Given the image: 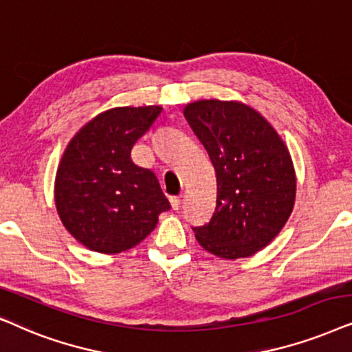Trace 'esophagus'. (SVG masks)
I'll return each instance as SVG.
<instances>
[{"label": "esophagus", "mask_w": 352, "mask_h": 352, "mask_svg": "<svg viewBox=\"0 0 352 352\" xmlns=\"http://www.w3.org/2000/svg\"><path fill=\"white\" fill-rule=\"evenodd\" d=\"M170 204H172L173 210H179L180 206H182V196H172Z\"/></svg>", "instance_id": "esophagus-1"}]
</instances>
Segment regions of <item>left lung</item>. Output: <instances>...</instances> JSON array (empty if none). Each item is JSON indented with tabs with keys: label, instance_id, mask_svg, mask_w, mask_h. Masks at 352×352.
I'll return each instance as SVG.
<instances>
[{
	"label": "left lung",
	"instance_id": "1",
	"mask_svg": "<svg viewBox=\"0 0 352 352\" xmlns=\"http://www.w3.org/2000/svg\"><path fill=\"white\" fill-rule=\"evenodd\" d=\"M184 114L217 177L212 219L193 227L206 251L252 256L278 235L292 214L296 177L282 138L259 112L236 101L191 102Z\"/></svg>",
	"mask_w": 352,
	"mask_h": 352
}]
</instances>
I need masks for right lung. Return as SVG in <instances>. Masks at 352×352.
Here are the masks:
<instances>
[{"instance_id":"right-lung-1","label":"right lung","mask_w":352,"mask_h":352,"mask_svg":"<svg viewBox=\"0 0 352 352\" xmlns=\"http://www.w3.org/2000/svg\"><path fill=\"white\" fill-rule=\"evenodd\" d=\"M162 107H114L91 119L65 148L54 199L64 227L88 250L127 251L170 209L157 177L132 161L133 144Z\"/></svg>"}]
</instances>
